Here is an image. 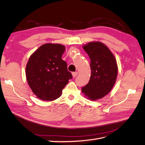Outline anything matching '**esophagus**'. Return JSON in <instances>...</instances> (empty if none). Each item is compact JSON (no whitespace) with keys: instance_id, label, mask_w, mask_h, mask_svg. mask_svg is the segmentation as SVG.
<instances>
[{"instance_id":"esophagus-1","label":"esophagus","mask_w":145,"mask_h":145,"mask_svg":"<svg viewBox=\"0 0 145 145\" xmlns=\"http://www.w3.org/2000/svg\"><path fill=\"white\" fill-rule=\"evenodd\" d=\"M72 77H75L77 76V75L78 74V72H72Z\"/></svg>"}]
</instances>
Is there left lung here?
Listing matches in <instances>:
<instances>
[{
  "instance_id": "8db88e82",
  "label": "left lung",
  "mask_w": 145,
  "mask_h": 145,
  "mask_svg": "<svg viewBox=\"0 0 145 145\" xmlns=\"http://www.w3.org/2000/svg\"><path fill=\"white\" fill-rule=\"evenodd\" d=\"M83 48L91 60V74L88 83L82 88V92L86 98L95 101L104 97L114 86L118 73L117 61L102 42H91Z\"/></svg>"
}]
</instances>
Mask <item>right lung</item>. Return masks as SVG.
<instances>
[{
  "label": "right lung",
  "mask_w": 145,
  "mask_h": 145,
  "mask_svg": "<svg viewBox=\"0 0 145 145\" xmlns=\"http://www.w3.org/2000/svg\"><path fill=\"white\" fill-rule=\"evenodd\" d=\"M65 46L45 43L31 55L26 66V77L33 93L40 100L52 101L62 95L72 76L62 59Z\"/></svg>",
  "instance_id": "obj_1"
}]
</instances>
